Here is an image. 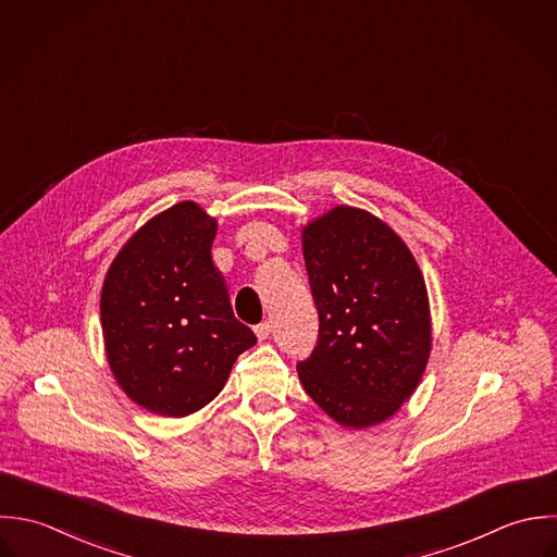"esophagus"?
<instances>
[{
    "label": "esophagus",
    "mask_w": 557,
    "mask_h": 557,
    "mask_svg": "<svg viewBox=\"0 0 557 557\" xmlns=\"http://www.w3.org/2000/svg\"><path fill=\"white\" fill-rule=\"evenodd\" d=\"M270 333H272V324L270 322H261L259 326H255V335H257L259 342H265L270 337Z\"/></svg>",
    "instance_id": "1"
}]
</instances>
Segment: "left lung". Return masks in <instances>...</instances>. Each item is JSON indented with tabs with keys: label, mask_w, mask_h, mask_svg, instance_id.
<instances>
[{
	"label": "left lung",
	"mask_w": 557,
	"mask_h": 557,
	"mask_svg": "<svg viewBox=\"0 0 557 557\" xmlns=\"http://www.w3.org/2000/svg\"><path fill=\"white\" fill-rule=\"evenodd\" d=\"M302 255L320 335L298 363L300 382L339 425H377L414 393L430 359L423 274L386 222L350 205L302 226Z\"/></svg>",
	"instance_id": "8db88e82"
}]
</instances>
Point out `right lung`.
<instances>
[{"label":"right lung","mask_w":557,"mask_h":557,"mask_svg":"<svg viewBox=\"0 0 557 557\" xmlns=\"http://www.w3.org/2000/svg\"><path fill=\"white\" fill-rule=\"evenodd\" d=\"M218 231L194 200L143 224L119 250L101 289L106 357L125 395L149 412L186 417L226 384L257 344L235 320L211 261Z\"/></svg>","instance_id":"right-lung-1"}]
</instances>
